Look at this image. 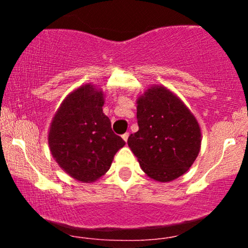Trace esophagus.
Returning a JSON list of instances; mask_svg holds the SVG:
<instances>
[{
  "instance_id": "34e87169",
  "label": "esophagus",
  "mask_w": 248,
  "mask_h": 248,
  "mask_svg": "<svg viewBox=\"0 0 248 248\" xmlns=\"http://www.w3.org/2000/svg\"><path fill=\"white\" fill-rule=\"evenodd\" d=\"M128 138H129V133H124V135H122V139H124V141L127 142V140H128Z\"/></svg>"
}]
</instances>
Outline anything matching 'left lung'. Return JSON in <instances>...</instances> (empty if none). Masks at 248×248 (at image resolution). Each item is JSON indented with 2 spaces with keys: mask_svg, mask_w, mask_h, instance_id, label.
<instances>
[{
  "mask_svg": "<svg viewBox=\"0 0 248 248\" xmlns=\"http://www.w3.org/2000/svg\"><path fill=\"white\" fill-rule=\"evenodd\" d=\"M139 130L128 138L139 163L150 178L170 182L187 171L201 149L195 116L166 87L154 86L138 99Z\"/></svg>",
  "mask_w": 248,
  "mask_h": 248,
  "instance_id": "1",
  "label": "left lung"
}]
</instances>
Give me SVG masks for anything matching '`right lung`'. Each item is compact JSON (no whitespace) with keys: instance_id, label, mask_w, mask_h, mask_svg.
Masks as SVG:
<instances>
[{"instance_id":"obj_1","label":"right lung","mask_w":248,"mask_h":248,"mask_svg":"<svg viewBox=\"0 0 248 248\" xmlns=\"http://www.w3.org/2000/svg\"><path fill=\"white\" fill-rule=\"evenodd\" d=\"M102 106L101 91L85 85L62 101L51 122L52 156L64 171L84 183L105 175L116 152L126 144L112 130Z\"/></svg>"}]
</instances>
